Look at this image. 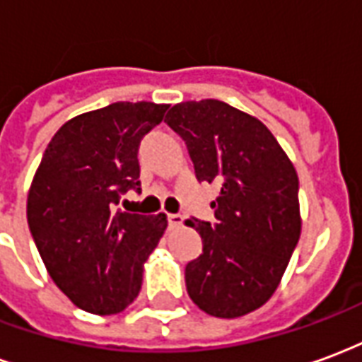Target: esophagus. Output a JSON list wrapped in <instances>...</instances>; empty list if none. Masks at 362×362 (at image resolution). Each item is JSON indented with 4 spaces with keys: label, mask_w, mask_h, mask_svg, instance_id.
I'll return each mask as SVG.
<instances>
[{
    "label": "esophagus",
    "mask_w": 362,
    "mask_h": 362,
    "mask_svg": "<svg viewBox=\"0 0 362 362\" xmlns=\"http://www.w3.org/2000/svg\"><path fill=\"white\" fill-rule=\"evenodd\" d=\"M166 219H168V227H180L182 223H184V217H182L180 213H168Z\"/></svg>",
    "instance_id": "esophagus-1"
}]
</instances>
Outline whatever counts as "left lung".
<instances>
[{
	"label": "left lung",
	"instance_id": "8db88e82",
	"mask_svg": "<svg viewBox=\"0 0 362 362\" xmlns=\"http://www.w3.org/2000/svg\"><path fill=\"white\" fill-rule=\"evenodd\" d=\"M165 122L197 180L221 188L215 223L188 221L204 243L186 266L189 298L217 318L244 316L269 300L298 243L295 166L258 118L215 98L174 104Z\"/></svg>",
	"mask_w": 362,
	"mask_h": 362
}]
</instances>
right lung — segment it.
Masks as SVG:
<instances>
[{
	"label": "right lung",
	"instance_id": "obj_1",
	"mask_svg": "<svg viewBox=\"0 0 362 362\" xmlns=\"http://www.w3.org/2000/svg\"><path fill=\"white\" fill-rule=\"evenodd\" d=\"M168 104L114 103L75 116L44 151L30 184L27 219L44 266L81 310L118 314L139 295L143 264L166 217L116 209L141 192L139 143Z\"/></svg>",
	"mask_w": 362,
	"mask_h": 362
}]
</instances>
